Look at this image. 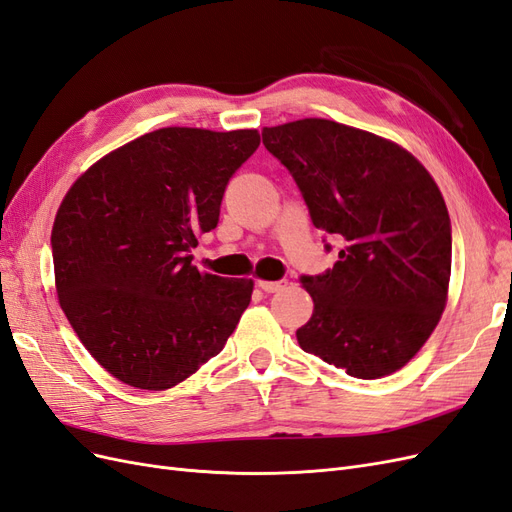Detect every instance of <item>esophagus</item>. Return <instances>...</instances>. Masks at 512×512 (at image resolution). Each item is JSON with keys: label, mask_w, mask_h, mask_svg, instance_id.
Here are the masks:
<instances>
[{"label": "esophagus", "mask_w": 512, "mask_h": 512, "mask_svg": "<svg viewBox=\"0 0 512 512\" xmlns=\"http://www.w3.org/2000/svg\"><path fill=\"white\" fill-rule=\"evenodd\" d=\"M258 284V288L260 290H265V292H277V290H282V288H286V280H280V282H269V280H258L256 282Z\"/></svg>", "instance_id": "esophagus-1"}]
</instances>
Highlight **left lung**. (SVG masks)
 <instances>
[{"instance_id":"left-lung-1","label":"left lung","mask_w":512,"mask_h":512,"mask_svg":"<svg viewBox=\"0 0 512 512\" xmlns=\"http://www.w3.org/2000/svg\"><path fill=\"white\" fill-rule=\"evenodd\" d=\"M318 230L344 243L331 271L303 277L314 312L299 346L376 380L410 363L438 327L451 282V220L408 149L331 119L262 128Z\"/></svg>"}]
</instances>
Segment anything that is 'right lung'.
I'll use <instances>...</instances> for the list:
<instances>
[{
	"mask_svg": "<svg viewBox=\"0 0 512 512\" xmlns=\"http://www.w3.org/2000/svg\"><path fill=\"white\" fill-rule=\"evenodd\" d=\"M258 130L160 128L106 153L72 183L51 245L61 309L87 352L123 384L166 391L235 331L254 280L192 265L220 222L235 170Z\"/></svg>",
	"mask_w": 512,
	"mask_h": 512,
	"instance_id": "obj_1",
	"label": "right lung"
}]
</instances>
